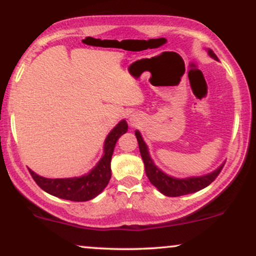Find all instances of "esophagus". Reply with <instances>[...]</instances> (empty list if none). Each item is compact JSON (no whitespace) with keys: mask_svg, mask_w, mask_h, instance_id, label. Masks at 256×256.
<instances>
[{"mask_svg":"<svg viewBox=\"0 0 256 256\" xmlns=\"http://www.w3.org/2000/svg\"><path fill=\"white\" fill-rule=\"evenodd\" d=\"M131 120H132V119H131Z\"/></svg>","mask_w":256,"mask_h":256,"instance_id":"esophagus-1","label":"esophagus"}]
</instances>
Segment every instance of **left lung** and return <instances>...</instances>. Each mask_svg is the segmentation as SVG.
Segmentation results:
<instances>
[{"mask_svg": "<svg viewBox=\"0 0 256 256\" xmlns=\"http://www.w3.org/2000/svg\"><path fill=\"white\" fill-rule=\"evenodd\" d=\"M208 54L210 58H213L214 60H218L216 55L214 54L213 50L208 49ZM136 138L138 140V146H140V156L143 158V162H144V168L146 177L149 178L150 183L154 185L155 188H158V190L160 192H162L164 195L171 196V198H177V196H183L188 195V194H192L198 192V190L204 189V188L208 186L212 182L218 177L220 171L222 170V166H219L216 171H213L210 174L201 176V177H189L184 179H179L171 177V176H167L166 173H164L161 170H158L155 164L152 162V160L149 156L148 146L143 140L142 136H140V131L134 132Z\"/></svg>", "mask_w": 256, "mask_h": 256, "instance_id": "left-lung-1", "label": "left lung"}]
</instances>
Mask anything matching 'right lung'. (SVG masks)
I'll list each match as a JSON object with an SVG mask.
<instances>
[{"label": "right lung", "instance_id": "add662e5", "mask_svg": "<svg viewBox=\"0 0 256 256\" xmlns=\"http://www.w3.org/2000/svg\"><path fill=\"white\" fill-rule=\"evenodd\" d=\"M126 131H128V122L122 120L106 138L104 156L88 174L82 176V177L50 179L40 177L31 170L28 171L38 186L52 196L76 202L89 201L104 192V188L110 183L112 176L110 160L114 146L119 137Z\"/></svg>", "mask_w": 256, "mask_h": 256}]
</instances>
